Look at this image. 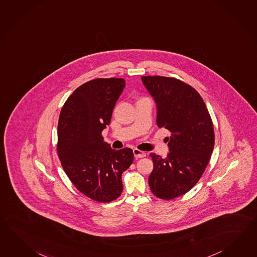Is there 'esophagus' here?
<instances>
[{
    "mask_svg": "<svg viewBox=\"0 0 257 257\" xmlns=\"http://www.w3.org/2000/svg\"><path fill=\"white\" fill-rule=\"evenodd\" d=\"M133 154H134V156H135L136 158H142V157L146 156L144 152H142V151H140V150L138 149L133 150Z\"/></svg>",
    "mask_w": 257,
    "mask_h": 257,
    "instance_id": "1",
    "label": "esophagus"
}]
</instances>
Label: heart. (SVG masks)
I'll list each match as a JSON object with an SVG mask.
<instances>
[{
	"label": "heart",
	"mask_w": 257,
	"mask_h": 257,
	"mask_svg": "<svg viewBox=\"0 0 257 257\" xmlns=\"http://www.w3.org/2000/svg\"><path fill=\"white\" fill-rule=\"evenodd\" d=\"M142 99H143V98H142Z\"/></svg>",
	"instance_id": "obj_1"
}]
</instances>
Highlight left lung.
Listing matches in <instances>:
<instances>
[{
    "label": "left lung",
    "mask_w": 257,
    "mask_h": 257,
    "mask_svg": "<svg viewBox=\"0 0 257 257\" xmlns=\"http://www.w3.org/2000/svg\"><path fill=\"white\" fill-rule=\"evenodd\" d=\"M142 81L156 103L157 125L171 132L167 157L150 155V189L156 197L171 200L202 177L214 150V126L203 98L190 85L160 76L142 77Z\"/></svg>",
    "instance_id": "1"
}]
</instances>
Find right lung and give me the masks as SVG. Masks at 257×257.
<instances>
[{
  "instance_id": "right-lung-1",
  "label": "right lung",
  "mask_w": 257,
  "mask_h": 257,
  "mask_svg": "<svg viewBox=\"0 0 257 257\" xmlns=\"http://www.w3.org/2000/svg\"><path fill=\"white\" fill-rule=\"evenodd\" d=\"M125 86L123 78L88 81L74 90L60 113L57 154L62 167L78 191L100 203L119 197L122 173L134 158L132 149H112L102 136Z\"/></svg>"
}]
</instances>
